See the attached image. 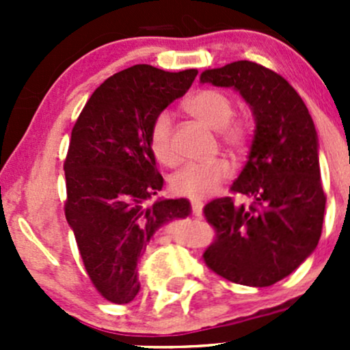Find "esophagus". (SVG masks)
Instances as JSON below:
<instances>
[{"label":"esophagus","instance_id":"esophagus-1","mask_svg":"<svg viewBox=\"0 0 350 350\" xmlns=\"http://www.w3.org/2000/svg\"><path fill=\"white\" fill-rule=\"evenodd\" d=\"M191 206H193V213L198 215V217H201V215H203V206H204L203 201L191 200Z\"/></svg>","mask_w":350,"mask_h":350}]
</instances>
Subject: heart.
<instances>
[{
    "label": "heart",
    "mask_w": 350,
    "mask_h": 350,
    "mask_svg": "<svg viewBox=\"0 0 350 350\" xmlns=\"http://www.w3.org/2000/svg\"><path fill=\"white\" fill-rule=\"evenodd\" d=\"M185 108L210 129L218 130L225 146L232 154L241 155L247 149L250 139L249 123L232 120L234 103L221 91L203 90L193 94L185 103ZM149 147L161 164L172 165L178 161L172 144V118L167 111L159 113L154 118L149 132ZM230 165L225 159L210 162H189L169 179V188L174 195L203 200L213 195L218 186L228 179Z\"/></svg>",
    "instance_id": "heart-1"
}]
</instances>
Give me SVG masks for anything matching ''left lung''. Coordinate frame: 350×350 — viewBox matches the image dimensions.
Masks as SVG:
<instances>
[{"label": "left lung", "mask_w": 350, "mask_h": 350, "mask_svg": "<svg viewBox=\"0 0 350 350\" xmlns=\"http://www.w3.org/2000/svg\"><path fill=\"white\" fill-rule=\"evenodd\" d=\"M200 81L237 91L256 122L249 157L230 188L254 203L218 198L204 206L217 228L204 262L232 283L271 286L312 256L322 234L327 198L315 123L291 84L256 62L206 69Z\"/></svg>", "instance_id": "1"}]
</instances>
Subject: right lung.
Returning <instances> with one entry per match:
<instances>
[{"label": "right lung", "instance_id": "obj_1", "mask_svg": "<svg viewBox=\"0 0 350 350\" xmlns=\"http://www.w3.org/2000/svg\"><path fill=\"white\" fill-rule=\"evenodd\" d=\"M196 74L149 64L120 70L91 94L70 133L67 224L93 284L116 305L140 291L137 267L155 232L191 213L186 198L150 203L164 179L149 132L155 116L189 90Z\"/></svg>", "mask_w": 350, "mask_h": 350}]
</instances>
